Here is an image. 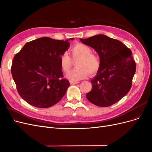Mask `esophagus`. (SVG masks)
<instances>
[{"label": "esophagus", "mask_w": 152, "mask_h": 152, "mask_svg": "<svg viewBox=\"0 0 152 152\" xmlns=\"http://www.w3.org/2000/svg\"><path fill=\"white\" fill-rule=\"evenodd\" d=\"M70 84H78V83H79V82L71 80V81H70Z\"/></svg>", "instance_id": "obj_1"}]
</instances>
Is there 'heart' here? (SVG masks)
Masks as SVG:
<instances>
[{
  "instance_id": "b5f03b06",
  "label": "heart",
  "mask_w": 152,
  "mask_h": 152,
  "mask_svg": "<svg viewBox=\"0 0 152 152\" xmlns=\"http://www.w3.org/2000/svg\"><path fill=\"white\" fill-rule=\"evenodd\" d=\"M70 52L73 60L76 63V68L68 72L66 77L71 80H79L84 79L89 73L93 75L98 72L101 66V60L97 55L92 53L91 49L87 45L77 43L71 48ZM67 53H63L59 58V64L64 72H68L73 66V60Z\"/></svg>"
}]
</instances>
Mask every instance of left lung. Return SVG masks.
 I'll return each instance as SVG.
<instances>
[{
  "label": "left lung",
  "mask_w": 152,
  "mask_h": 152,
  "mask_svg": "<svg viewBox=\"0 0 152 152\" xmlns=\"http://www.w3.org/2000/svg\"><path fill=\"white\" fill-rule=\"evenodd\" d=\"M81 42L93 48L99 54L101 66L91 80L92 89L86 96L98 107H110L130 91L136 63L131 50L122 42L104 35H96Z\"/></svg>",
  "instance_id": "1"
}]
</instances>
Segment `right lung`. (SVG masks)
Segmentation results:
<instances>
[{"label": "right lung", "mask_w": 152, "mask_h": 152, "mask_svg": "<svg viewBox=\"0 0 152 152\" xmlns=\"http://www.w3.org/2000/svg\"><path fill=\"white\" fill-rule=\"evenodd\" d=\"M68 40L41 37L27 42L14 57L13 80L18 93L30 104L48 108L65 94L70 82L63 79L59 58L70 47Z\"/></svg>", "instance_id": "obj_1"}]
</instances>
